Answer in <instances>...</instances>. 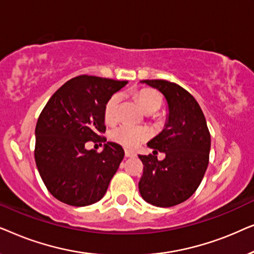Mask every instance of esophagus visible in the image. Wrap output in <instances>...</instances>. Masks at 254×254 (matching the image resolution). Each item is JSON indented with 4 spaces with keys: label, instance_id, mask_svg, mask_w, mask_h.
Here are the masks:
<instances>
[{
    "label": "esophagus",
    "instance_id": "34e87169",
    "mask_svg": "<svg viewBox=\"0 0 254 254\" xmlns=\"http://www.w3.org/2000/svg\"><path fill=\"white\" fill-rule=\"evenodd\" d=\"M125 156H126V157H135V156H136V154H135L134 151L126 150V151H125Z\"/></svg>",
    "mask_w": 254,
    "mask_h": 254
}]
</instances>
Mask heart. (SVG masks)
Listing matches in <instances>:
<instances>
[{
  "label": "heart",
  "instance_id": "b5f03b06",
  "mask_svg": "<svg viewBox=\"0 0 254 254\" xmlns=\"http://www.w3.org/2000/svg\"><path fill=\"white\" fill-rule=\"evenodd\" d=\"M120 99L121 97L119 93H114L106 102L105 107H104V118H105L106 123L112 124L117 120L118 106H119ZM137 102L144 111H157L162 105V96L154 90H142L137 93ZM149 135H150V131L144 127L121 125L112 129L110 136L117 143L133 149L136 148L144 140H147Z\"/></svg>",
  "mask_w": 254,
  "mask_h": 254
}]
</instances>
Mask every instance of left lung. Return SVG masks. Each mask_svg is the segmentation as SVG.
I'll return each mask as SVG.
<instances>
[{"label": "left lung", "mask_w": 254, "mask_h": 254, "mask_svg": "<svg viewBox=\"0 0 254 254\" xmlns=\"http://www.w3.org/2000/svg\"><path fill=\"white\" fill-rule=\"evenodd\" d=\"M141 83L163 93L169 113L164 129L148 142L152 155H138L143 163L138 190L152 206L172 207L199 187L209 163L210 134L202 110L189 91L165 79ZM157 150L166 154L163 161L157 159Z\"/></svg>", "instance_id": "1"}]
</instances>
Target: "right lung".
Wrapping results in <instances>:
<instances>
[{"label":"right lung","instance_id":"add662e5","mask_svg":"<svg viewBox=\"0 0 254 254\" xmlns=\"http://www.w3.org/2000/svg\"><path fill=\"white\" fill-rule=\"evenodd\" d=\"M127 84L81 75L65 82L38 118L34 159L45 186L61 202L89 206L105 195L123 161L120 144L106 142L104 107ZM104 143L102 153L86 151V141Z\"/></svg>","mask_w":254,"mask_h":254}]
</instances>
